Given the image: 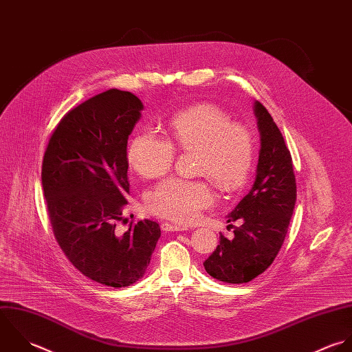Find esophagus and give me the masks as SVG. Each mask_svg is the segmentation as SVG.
Listing matches in <instances>:
<instances>
[{
  "label": "esophagus",
  "instance_id": "34e87169",
  "mask_svg": "<svg viewBox=\"0 0 352 352\" xmlns=\"http://www.w3.org/2000/svg\"><path fill=\"white\" fill-rule=\"evenodd\" d=\"M161 230L165 232H177V231H187L186 227L182 226H176V224H169V223H164L161 224Z\"/></svg>",
  "mask_w": 352,
  "mask_h": 352
}]
</instances>
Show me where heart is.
<instances>
[{"instance_id": "obj_1", "label": "heart", "mask_w": 352, "mask_h": 352, "mask_svg": "<svg viewBox=\"0 0 352 352\" xmlns=\"http://www.w3.org/2000/svg\"><path fill=\"white\" fill-rule=\"evenodd\" d=\"M168 139L150 131L133 136L128 161L139 176H164L172 168L176 146L197 150L198 173L208 176L220 190L234 192L245 184L254 160L252 136L220 108L202 104L177 113L169 122ZM213 201L209 183L169 179L150 191L147 206L161 217L186 224L195 221Z\"/></svg>"}]
</instances>
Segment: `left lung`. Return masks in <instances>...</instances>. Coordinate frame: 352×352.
Segmentation results:
<instances>
[{
    "instance_id": "1",
    "label": "left lung",
    "mask_w": 352,
    "mask_h": 352,
    "mask_svg": "<svg viewBox=\"0 0 352 352\" xmlns=\"http://www.w3.org/2000/svg\"><path fill=\"white\" fill-rule=\"evenodd\" d=\"M254 115L261 139L255 182L228 214L227 223H240L234 227V237L221 234L220 244L204 262L213 278L230 284L248 283L272 265L296 202L292 158L284 138L258 101L254 102Z\"/></svg>"
}]
</instances>
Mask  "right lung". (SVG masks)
Wrapping results in <instances>:
<instances>
[{
	"label": "right lung",
	"instance_id": "1",
	"mask_svg": "<svg viewBox=\"0 0 352 352\" xmlns=\"http://www.w3.org/2000/svg\"><path fill=\"white\" fill-rule=\"evenodd\" d=\"M143 108L129 91L101 93L61 118L43 157L42 187L54 236L79 272L107 287L142 278L161 236L150 220L116 231L129 194L128 136Z\"/></svg>",
	"mask_w": 352,
	"mask_h": 352
}]
</instances>
